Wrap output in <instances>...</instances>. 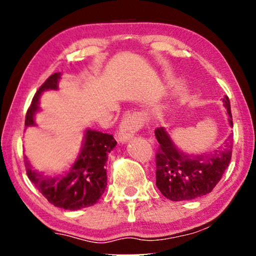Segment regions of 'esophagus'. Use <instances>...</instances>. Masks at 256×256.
<instances>
[{
  "instance_id": "obj_1",
  "label": "esophagus",
  "mask_w": 256,
  "mask_h": 256,
  "mask_svg": "<svg viewBox=\"0 0 256 256\" xmlns=\"http://www.w3.org/2000/svg\"><path fill=\"white\" fill-rule=\"evenodd\" d=\"M141 127L142 121L138 114H126L124 118L121 120L120 127H118V138L121 142H127L128 140H130L136 134V132L141 129Z\"/></svg>"
}]
</instances>
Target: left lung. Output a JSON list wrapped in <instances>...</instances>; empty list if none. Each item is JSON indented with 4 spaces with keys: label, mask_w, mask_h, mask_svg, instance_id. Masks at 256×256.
<instances>
[{
    "label": "left lung",
    "mask_w": 256,
    "mask_h": 256,
    "mask_svg": "<svg viewBox=\"0 0 256 256\" xmlns=\"http://www.w3.org/2000/svg\"><path fill=\"white\" fill-rule=\"evenodd\" d=\"M233 124L230 99L222 100ZM158 141L156 158V185L164 197L172 202L191 200L211 192L228 166L232 157V138L214 152L186 155L180 152L163 128H157Z\"/></svg>",
    "instance_id": "obj_1"
}]
</instances>
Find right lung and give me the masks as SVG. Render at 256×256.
<instances>
[{"label":"right lung","mask_w":256,"mask_h":256,"mask_svg":"<svg viewBox=\"0 0 256 256\" xmlns=\"http://www.w3.org/2000/svg\"><path fill=\"white\" fill-rule=\"evenodd\" d=\"M59 78L60 73H54L37 90L26 115V127L34 124V115L38 110L40 96L46 90H57ZM115 146L116 141L113 135L88 129L82 154L66 174L58 177L44 176L31 169L26 156H24V166L29 180L50 204L76 211L94 205L102 196L107 185L104 164L107 162L108 152H110Z\"/></svg>","instance_id":"1"}]
</instances>
